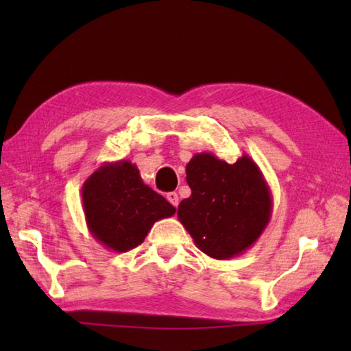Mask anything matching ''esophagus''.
<instances>
[{"label": "esophagus", "instance_id": "obj_1", "mask_svg": "<svg viewBox=\"0 0 351 351\" xmlns=\"http://www.w3.org/2000/svg\"><path fill=\"white\" fill-rule=\"evenodd\" d=\"M167 199H169V203L170 204H173L175 207L180 204V197H178V193L176 192H170V193H167Z\"/></svg>", "mask_w": 351, "mask_h": 351}]
</instances>
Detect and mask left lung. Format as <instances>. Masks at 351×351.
<instances>
[{
    "instance_id": "left-lung-1",
    "label": "left lung",
    "mask_w": 351,
    "mask_h": 351,
    "mask_svg": "<svg viewBox=\"0 0 351 351\" xmlns=\"http://www.w3.org/2000/svg\"><path fill=\"white\" fill-rule=\"evenodd\" d=\"M186 173L192 195L178 206V219L199 251L228 260L251 247L272 215L271 190L254 159L243 154L228 164L197 153Z\"/></svg>"
}]
</instances>
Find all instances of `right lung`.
Returning a JSON list of instances; mask_svg holds the SVG:
<instances>
[{"label":"right lung","instance_id":"add662e5","mask_svg":"<svg viewBox=\"0 0 351 351\" xmlns=\"http://www.w3.org/2000/svg\"><path fill=\"white\" fill-rule=\"evenodd\" d=\"M83 212L90 234L114 252L139 246L153 224L176 209L144 184L132 161L104 162L82 186Z\"/></svg>","mask_w":351,"mask_h":351}]
</instances>
